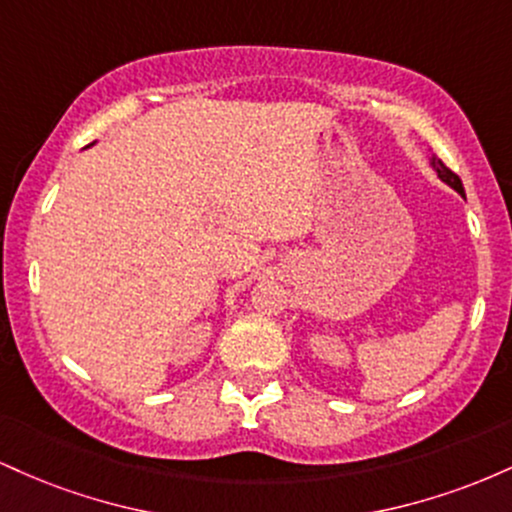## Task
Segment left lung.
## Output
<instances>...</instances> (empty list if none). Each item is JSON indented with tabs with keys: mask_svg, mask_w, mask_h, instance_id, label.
Returning <instances> with one entry per match:
<instances>
[{
	"mask_svg": "<svg viewBox=\"0 0 512 512\" xmlns=\"http://www.w3.org/2000/svg\"><path fill=\"white\" fill-rule=\"evenodd\" d=\"M431 166H433V170H436V173H438V178H440V180H443V182H448V185L452 187V190H455V192H460V195H464L462 180L457 178V175L452 173V170H450L448 166H445V163L440 161V158L433 156V158H431Z\"/></svg>",
	"mask_w": 512,
	"mask_h": 512,
	"instance_id": "8db88e82",
	"label": "left lung"
}]
</instances>
